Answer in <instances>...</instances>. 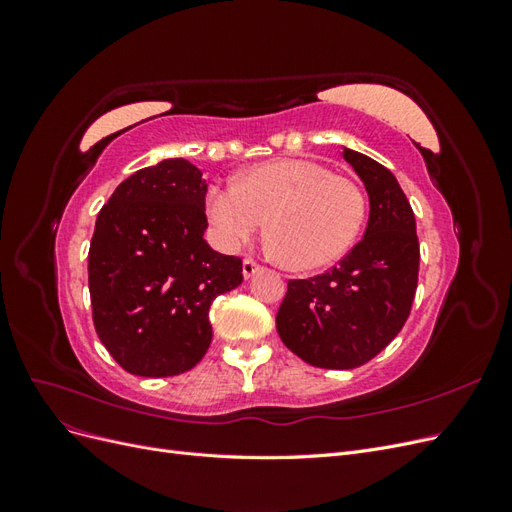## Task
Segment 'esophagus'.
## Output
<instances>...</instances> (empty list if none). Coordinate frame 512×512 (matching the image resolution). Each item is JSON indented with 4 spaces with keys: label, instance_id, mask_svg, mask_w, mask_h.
Here are the masks:
<instances>
[{
    "label": "esophagus",
    "instance_id": "esophagus-1",
    "mask_svg": "<svg viewBox=\"0 0 512 512\" xmlns=\"http://www.w3.org/2000/svg\"><path fill=\"white\" fill-rule=\"evenodd\" d=\"M262 267L258 265V262L254 260V258H245L243 260V275H245V280H250V277L254 275V273H258Z\"/></svg>",
    "mask_w": 512,
    "mask_h": 512
}]
</instances>
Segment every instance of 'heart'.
Returning a JSON list of instances; mask_svg holds the SVG:
<instances>
[{
  "mask_svg": "<svg viewBox=\"0 0 512 512\" xmlns=\"http://www.w3.org/2000/svg\"><path fill=\"white\" fill-rule=\"evenodd\" d=\"M205 207L215 237L228 250L256 237L269 218L273 250L299 271L342 258L367 218L361 185L314 160L258 164L237 185H211Z\"/></svg>",
  "mask_w": 512,
  "mask_h": 512,
  "instance_id": "b5f03b06",
  "label": "heart"
}]
</instances>
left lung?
Segmentation results:
<instances>
[{
	"mask_svg": "<svg viewBox=\"0 0 512 512\" xmlns=\"http://www.w3.org/2000/svg\"><path fill=\"white\" fill-rule=\"evenodd\" d=\"M369 194L365 237L339 265L290 280L275 324L288 350L322 369H354L374 359L410 316L418 284L416 222L389 168L344 149Z\"/></svg>",
	"mask_w": 512,
	"mask_h": 512,
	"instance_id": "1",
	"label": "left lung"
}]
</instances>
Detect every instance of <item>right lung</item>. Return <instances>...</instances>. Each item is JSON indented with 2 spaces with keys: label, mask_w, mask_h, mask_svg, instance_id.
Returning a JSON list of instances; mask_svg holds the SVG:
<instances>
[{
  "label": "right lung",
  "mask_w": 512,
  "mask_h": 512,
  "mask_svg": "<svg viewBox=\"0 0 512 512\" xmlns=\"http://www.w3.org/2000/svg\"><path fill=\"white\" fill-rule=\"evenodd\" d=\"M207 183L183 158L136 170L100 209L89 294L104 348L134 376L192 369L211 344L209 307L243 282L237 256L203 239Z\"/></svg>",
  "instance_id": "1"
}]
</instances>
